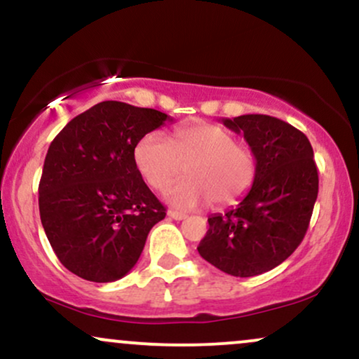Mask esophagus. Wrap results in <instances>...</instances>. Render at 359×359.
Here are the masks:
<instances>
[{"label":"esophagus","instance_id":"34e87169","mask_svg":"<svg viewBox=\"0 0 359 359\" xmlns=\"http://www.w3.org/2000/svg\"><path fill=\"white\" fill-rule=\"evenodd\" d=\"M168 217L170 218H172V220H184V218H187V215L184 213H180V212H175V210H170V212H168Z\"/></svg>","mask_w":359,"mask_h":359}]
</instances>
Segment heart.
<instances>
[{"label":"heart","instance_id":"1","mask_svg":"<svg viewBox=\"0 0 359 359\" xmlns=\"http://www.w3.org/2000/svg\"><path fill=\"white\" fill-rule=\"evenodd\" d=\"M134 161L151 188L166 189L176 208H196L213 201L217 206L237 203L254 187L257 156L250 146L238 142L229 129L212 122L180 126L168 141L161 134H146L134 149Z\"/></svg>","mask_w":359,"mask_h":359}]
</instances>
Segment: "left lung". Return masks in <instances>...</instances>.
Here are the masks:
<instances>
[{
  "instance_id": "left-lung-1",
  "label": "left lung",
  "mask_w": 359,
  "mask_h": 359,
  "mask_svg": "<svg viewBox=\"0 0 359 359\" xmlns=\"http://www.w3.org/2000/svg\"><path fill=\"white\" fill-rule=\"evenodd\" d=\"M222 122L254 149L257 176L235 208L208 218L198 252L230 276H260L304 238L319 189L314 151L306 134L277 117L245 114Z\"/></svg>"
}]
</instances>
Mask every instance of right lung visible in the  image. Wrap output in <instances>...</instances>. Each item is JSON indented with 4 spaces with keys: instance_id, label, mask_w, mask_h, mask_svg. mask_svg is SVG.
Listing matches in <instances>:
<instances>
[{
    "instance_id": "add662e5",
    "label": "right lung",
    "mask_w": 359,
    "mask_h": 359,
    "mask_svg": "<svg viewBox=\"0 0 359 359\" xmlns=\"http://www.w3.org/2000/svg\"><path fill=\"white\" fill-rule=\"evenodd\" d=\"M166 121L172 122L156 109L105 100L52 141L38 206L46 238L72 273L90 282L122 279L166 217L134 161L141 137Z\"/></svg>"
}]
</instances>
